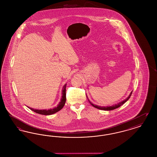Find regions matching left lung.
<instances>
[{"label": "left lung", "mask_w": 157, "mask_h": 157, "mask_svg": "<svg viewBox=\"0 0 157 157\" xmlns=\"http://www.w3.org/2000/svg\"><path fill=\"white\" fill-rule=\"evenodd\" d=\"M132 91L130 93L129 95L125 99H124V101H121L119 103H118V104H117L113 105L112 106H98L97 105L93 104L90 101V100H89V99L88 98V97H86L88 98V100L89 102H90V104H91V105L93 106L94 107H95V108H97V109H101V110L111 111V110H113V109H117V108H119L121 105H122L124 103H125L129 99V98L131 97V94H132Z\"/></svg>", "instance_id": "8db88e82"}]
</instances>
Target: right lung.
Returning a JSON list of instances; mask_svg holds the SVG:
<instances>
[{
	"mask_svg": "<svg viewBox=\"0 0 157 157\" xmlns=\"http://www.w3.org/2000/svg\"><path fill=\"white\" fill-rule=\"evenodd\" d=\"M66 86H67V83H65L63 86L62 91V97L57 106L53 108L49 109H36L32 108L29 106H28V108H29L30 110L33 111V112H36L39 114L44 115H50L59 111L60 109L63 108L66 102Z\"/></svg>",
	"mask_w": 157,
	"mask_h": 157,
	"instance_id": "1",
	"label": "right lung"
}]
</instances>
